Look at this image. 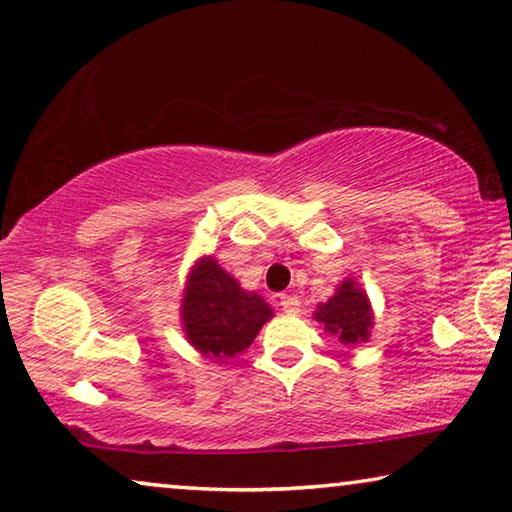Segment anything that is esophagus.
Wrapping results in <instances>:
<instances>
[{
	"instance_id": "esophagus-1",
	"label": "esophagus",
	"mask_w": 512,
	"mask_h": 512,
	"mask_svg": "<svg viewBox=\"0 0 512 512\" xmlns=\"http://www.w3.org/2000/svg\"><path fill=\"white\" fill-rule=\"evenodd\" d=\"M280 305H282V310H285V312L294 314V312H298L300 300H298L296 294H280Z\"/></svg>"
}]
</instances>
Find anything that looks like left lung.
<instances>
[{"mask_svg":"<svg viewBox=\"0 0 512 512\" xmlns=\"http://www.w3.org/2000/svg\"><path fill=\"white\" fill-rule=\"evenodd\" d=\"M314 319L323 323L326 332L335 335L344 346L367 342L373 326L369 298L353 278H346L328 303L316 307Z\"/></svg>","mask_w":512,"mask_h":512,"instance_id":"1","label":"left lung"}]
</instances>
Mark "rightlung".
Listing matches in <instances>:
<instances>
[{"instance_id": "1", "label": "right lung", "mask_w": 512, "mask_h": 512, "mask_svg": "<svg viewBox=\"0 0 512 512\" xmlns=\"http://www.w3.org/2000/svg\"><path fill=\"white\" fill-rule=\"evenodd\" d=\"M273 316L262 296L239 287L214 257H202L186 280L182 323L193 348L212 360L246 351Z\"/></svg>"}]
</instances>
